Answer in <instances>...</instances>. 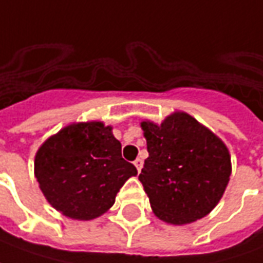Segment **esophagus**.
<instances>
[{
  "label": "esophagus",
  "mask_w": 263,
  "mask_h": 263,
  "mask_svg": "<svg viewBox=\"0 0 263 263\" xmlns=\"http://www.w3.org/2000/svg\"><path fill=\"white\" fill-rule=\"evenodd\" d=\"M142 163H144V161H142L141 158H137V159L134 161V165L137 166L138 172H139V171H141V168H142Z\"/></svg>",
  "instance_id": "esophagus-1"
}]
</instances>
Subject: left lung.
Here are the masks:
<instances>
[{
  "instance_id": "obj_1",
  "label": "left lung",
  "mask_w": 263,
  "mask_h": 263,
  "mask_svg": "<svg viewBox=\"0 0 263 263\" xmlns=\"http://www.w3.org/2000/svg\"><path fill=\"white\" fill-rule=\"evenodd\" d=\"M149 157L139 181L159 219L172 225L198 221L212 211L231 176L227 145L185 112L161 125L141 122Z\"/></svg>"
}]
</instances>
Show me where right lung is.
<instances>
[{
    "instance_id": "add662e5",
    "label": "right lung",
    "mask_w": 263,
    "mask_h": 263,
    "mask_svg": "<svg viewBox=\"0 0 263 263\" xmlns=\"http://www.w3.org/2000/svg\"><path fill=\"white\" fill-rule=\"evenodd\" d=\"M35 178L47 201L71 219L105 214L122 185L138 174L121 154L112 128L80 122L49 137L35 155Z\"/></svg>"
}]
</instances>
